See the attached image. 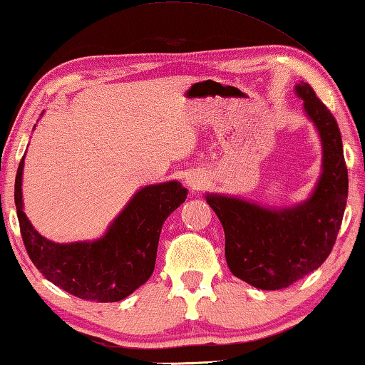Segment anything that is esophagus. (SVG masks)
Segmentation results:
<instances>
[{
	"instance_id": "obj_1",
	"label": "esophagus",
	"mask_w": 365,
	"mask_h": 365,
	"mask_svg": "<svg viewBox=\"0 0 365 365\" xmlns=\"http://www.w3.org/2000/svg\"><path fill=\"white\" fill-rule=\"evenodd\" d=\"M187 183H188V187L191 190H200L202 187V180H201L200 177H190L188 180H187Z\"/></svg>"
}]
</instances>
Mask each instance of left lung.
<instances>
[{
    "label": "left lung",
    "mask_w": 365,
    "mask_h": 365,
    "mask_svg": "<svg viewBox=\"0 0 365 365\" xmlns=\"http://www.w3.org/2000/svg\"><path fill=\"white\" fill-rule=\"evenodd\" d=\"M295 91L322 142V175L313 196L290 209L205 196L222 222L231 273L263 290L289 287L319 268L332 252L346 207L348 169L339 124L308 83Z\"/></svg>",
    "instance_id": "left-lung-1"
}]
</instances>
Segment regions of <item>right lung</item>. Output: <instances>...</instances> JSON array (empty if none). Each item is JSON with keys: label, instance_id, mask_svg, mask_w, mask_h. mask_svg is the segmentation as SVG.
<instances>
[{"label": "right lung", "instance_id": "1", "mask_svg": "<svg viewBox=\"0 0 365 365\" xmlns=\"http://www.w3.org/2000/svg\"><path fill=\"white\" fill-rule=\"evenodd\" d=\"M22 170L19 164L14 201L22 241L33 264L46 279L83 300L111 303L130 295L153 274L161 228L187 200L178 182L142 188L94 242L56 244L31 227L22 210Z\"/></svg>", "mask_w": 365, "mask_h": 365}]
</instances>
